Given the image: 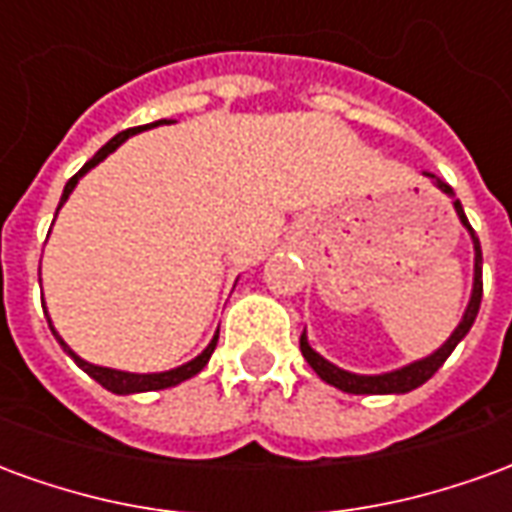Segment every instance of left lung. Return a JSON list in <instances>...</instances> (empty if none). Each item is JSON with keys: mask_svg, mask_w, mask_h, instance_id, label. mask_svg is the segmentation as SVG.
<instances>
[{"mask_svg": "<svg viewBox=\"0 0 512 512\" xmlns=\"http://www.w3.org/2000/svg\"><path fill=\"white\" fill-rule=\"evenodd\" d=\"M425 178H430V183L436 186L439 191H444L447 197H452V189L444 183L441 178H436L433 172H422ZM452 208L458 213V222L466 227V233L472 238V249H474V277H472V293H469V304H466V310L461 315V323L452 329V334L444 340V343L433 351V354L422 356L417 362H408V365L397 367V370H386V373H373V376H365V373H351V370H343V367H337L334 362H329L326 356H321L307 340V329L301 334L299 348L304 359H307V365L318 373V376L326 381V384L337 386V389H343L348 395H406L411 389H417L428 381L436 370H439L444 362H447V356L455 351V345L461 343L463 337L469 334L472 329L474 318H477V310H480V301H483V249H480V241H477V235H474L472 224L466 219V213L461 208V200H452Z\"/></svg>", "mask_w": 512, "mask_h": 512, "instance_id": "1", "label": "left lung"}]
</instances>
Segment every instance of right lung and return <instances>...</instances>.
Listing matches in <instances>:
<instances>
[{"instance_id":"1","label":"right lung","mask_w":512,"mask_h":512,"mask_svg":"<svg viewBox=\"0 0 512 512\" xmlns=\"http://www.w3.org/2000/svg\"><path fill=\"white\" fill-rule=\"evenodd\" d=\"M164 123H169V120H158V123H150V126L128 128V131H120V134H117V136H112V139H109V142H106V145L101 147V150H98V153H95V156L90 158V161H87V164H84V167L79 169V172H76V175H73L71 180H68V183H65V189H62V197H60V205H57V213H60L62 205L68 202V197H71L73 189H76V183H79V180H82L84 175L90 172V169L98 167V164H101V161H104L106 156H112L117 147L123 145L126 139H131V136H134V134H139V131H147V128L164 126ZM54 219H57V216H54ZM43 312H46V318H49V310H46V307H43ZM49 329H51V334L57 337V343L62 345V351L71 356L73 362L82 367L87 376L95 378L98 384L104 386V389H109V392H115V395H136V392H156V389H169V386L183 384L186 378L197 376L202 367L208 365V359H211L213 348H216V340H219V332H216V334H213L211 343L205 345V351L194 356V359H191V362H186V365L172 367V370H161V373H128V370H115V367H101V365H93V362H87V359H82V356L73 351L71 345L62 340L60 332L54 329V323H51V318H49Z\"/></svg>"}]
</instances>
